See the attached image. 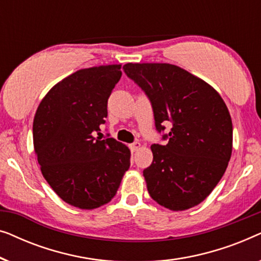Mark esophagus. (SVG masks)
I'll return each mask as SVG.
<instances>
[{"label": "esophagus", "mask_w": 261, "mask_h": 261, "mask_svg": "<svg viewBox=\"0 0 261 261\" xmlns=\"http://www.w3.org/2000/svg\"><path fill=\"white\" fill-rule=\"evenodd\" d=\"M140 147H141V144H140V142H134V144L129 145V148L132 149V152L138 151V149L140 148Z\"/></svg>", "instance_id": "34e87169"}]
</instances>
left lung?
<instances>
[{"label": "left lung", "mask_w": 261, "mask_h": 261, "mask_svg": "<svg viewBox=\"0 0 261 261\" xmlns=\"http://www.w3.org/2000/svg\"><path fill=\"white\" fill-rule=\"evenodd\" d=\"M124 72L151 99L155 127L170 123L165 146L152 145L144 170L148 194L173 212L198 205L228 166L233 124L226 103L212 85L167 63H128Z\"/></svg>", "instance_id": "1"}]
</instances>
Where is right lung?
<instances>
[{
	"label": "right lung",
	"instance_id": "add662e5",
	"mask_svg": "<svg viewBox=\"0 0 261 261\" xmlns=\"http://www.w3.org/2000/svg\"><path fill=\"white\" fill-rule=\"evenodd\" d=\"M121 76V64L78 70L49 89L35 112L33 144L42 176L76 208L91 210L112 201L129 169L126 145L95 138Z\"/></svg>",
	"mask_w": 261,
	"mask_h": 261
}]
</instances>
